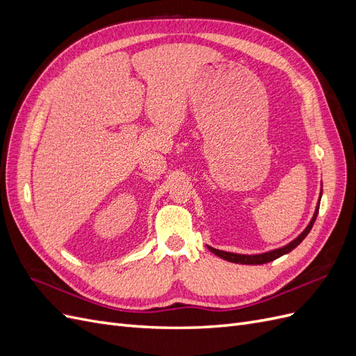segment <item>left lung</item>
I'll return each mask as SVG.
<instances>
[{"instance_id":"8db88e82","label":"left lung","mask_w":356,"mask_h":356,"mask_svg":"<svg viewBox=\"0 0 356 356\" xmlns=\"http://www.w3.org/2000/svg\"><path fill=\"white\" fill-rule=\"evenodd\" d=\"M321 196H322V190H321ZM319 202H321V197H319ZM319 202H318V204H316L315 213H314V217H312V220H310L307 227H306L303 232H301L293 242H289L288 245H285V246H282V248H277V250L268 251V252H263V254H254V255L225 252V251L215 250V248H212V246H208V250H209L211 252H213L215 255H218V257L224 258V260H227V261H230V263H238V264H264V263H268V261H273V260H276V258H279V257H282V255L291 252V251L294 250L296 246H298L301 242H303V239L309 234V232L312 230V227H314L315 220H316V217H318Z\"/></svg>"}]
</instances>
